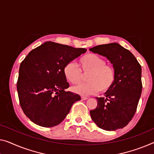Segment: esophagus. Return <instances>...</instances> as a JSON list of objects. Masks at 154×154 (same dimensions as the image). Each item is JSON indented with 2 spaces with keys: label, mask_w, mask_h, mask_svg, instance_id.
<instances>
[{
  "label": "esophagus",
  "mask_w": 154,
  "mask_h": 154,
  "mask_svg": "<svg viewBox=\"0 0 154 154\" xmlns=\"http://www.w3.org/2000/svg\"><path fill=\"white\" fill-rule=\"evenodd\" d=\"M82 99L83 100H86L88 99V97H85V96H82Z\"/></svg>",
  "instance_id": "esophagus-1"
}]
</instances>
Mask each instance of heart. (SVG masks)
Listing matches in <instances>:
<instances>
[{
    "label": "heart",
    "instance_id": "heart-1",
    "mask_svg": "<svg viewBox=\"0 0 154 154\" xmlns=\"http://www.w3.org/2000/svg\"><path fill=\"white\" fill-rule=\"evenodd\" d=\"M105 60L97 54L88 53L82 56L79 60L80 69L88 72L86 76L88 82L73 87V91L82 95H88L99 91L109 90L116 80V70L113 66L105 63ZM63 74L68 82L77 84L82 78V72L77 65L70 62L63 68Z\"/></svg>",
    "mask_w": 154,
    "mask_h": 154
}]
</instances>
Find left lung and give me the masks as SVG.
I'll list each match as a JSON object with an SVG mask.
<instances>
[{
  "label": "left lung",
  "instance_id": "obj_1",
  "mask_svg": "<svg viewBox=\"0 0 154 154\" xmlns=\"http://www.w3.org/2000/svg\"><path fill=\"white\" fill-rule=\"evenodd\" d=\"M89 50L106 57L116 70V80L105 93L96 97L97 106L90 111L92 120L106 131L122 128L131 120L142 93V68L134 55L119 43L99 45Z\"/></svg>",
  "mask_w": 154,
  "mask_h": 154
}]
</instances>
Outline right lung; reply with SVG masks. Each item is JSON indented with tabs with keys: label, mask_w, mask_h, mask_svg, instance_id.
Listing matches in <instances>:
<instances>
[{
	"label": "right lung",
	"mask_w": 154,
	"mask_h": 154,
	"mask_svg": "<svg viewBox=\"0 0 154 154\" xmlns=\"http://www.w3.org/2000/svg\"><path fill=\"white\" fill-rule=\"evenodd\" d=\"M85 48L47 41L32 50L20 65L17 91L24 113L32 122L52 127L62 122L81 100L69 87L63 68L86 52Z\"/></svg>",
	"instance_id": "obj_1"
}]
</instances>
